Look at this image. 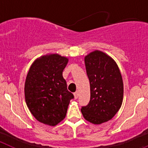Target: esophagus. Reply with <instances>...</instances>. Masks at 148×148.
<instances>
[{
  "instance_id": "34e87169",
  "label": "esophagus",
  "mask_w": 148,
  "mask_h": 148,
  "mask_svg": "<svg viewBox=\"0 0 148 148\" xmlns=\"http://www.w3.org/2000/svg\"><path fill=\"white\" fill-rule=\"evenodd\" d=\"M78 92H75V93H74V98H75V99H78Z\"/></svg>"
}]
</instances>
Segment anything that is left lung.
<instances>
[{
    "mask_svg": "<svg viewBox=\"0 0 148 148\" xmlns=\"http://www.w3.org/2000/svg\"><path fill=\"white\" fill-rule=\"evenodd\" d=\"M90 85V100L81 109L84 118L94 125L112 119L123 101L124 84L118 65L113 58L100 50L84 57Z\"/></svg>",
    "mask_w": 148,
    "mask_h": 148,
    "instance_id": "8db88e82",
    "label": "left lung"
}]
</instances>
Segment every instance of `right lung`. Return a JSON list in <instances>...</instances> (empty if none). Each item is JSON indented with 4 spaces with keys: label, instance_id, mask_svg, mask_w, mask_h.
<instances>
[{
    "label": "right lung",
    "instance_id": "add662e5",
    "mask_svg": "<svg viewBox=\"0 0 148 148\" xmlns=\"http://www.w3.org/2000/svg\"><path fill=\"white\" fill-rule=\"evenodd\" d=\"M68 61L57 53L44 55L34 61L27 73L24 84L27 108L44 125L56 126L61 122L74 98L62 75Z\"/></svg>",
    "mask_w": 148,
    "mask_h": 148
}]
</instances>
